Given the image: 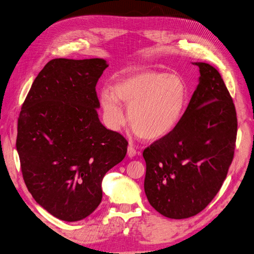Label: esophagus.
<instances>
[{"instance_id":"1","label":"esophagus","mask_w":254,"mask_h":254,"mask_svg":"<svg viewBox=\"0 0 254 254\" xmlns=\"http://www.w3.org/2000/svg\"><path fill=\"white\" fill-rule=\"evenodd\" d=\"M136 154H139V152H137L132 146H128V148H127V156L129 158H133Z\"/></svg>"}]
</instances>
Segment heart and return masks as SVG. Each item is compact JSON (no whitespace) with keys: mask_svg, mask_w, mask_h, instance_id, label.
<instances>
[{"mask_svg":"<svg viewBox=\"0 0 254 254\" xmlns=\"http://www.w3.org/2000/svg\"><path fill=\"white\" fill-rule=\"evenodd\" d=\"M188 98L185 81L177 75L155 70H139L104 86L99 103L106 123L120 127L125 116L122 104L128 106L127 120L139 137L159 140L172 133L182 120Z\"/></svg>","mask_w":254,"mask_h":254,"instance_id":"obj_1","label":"heart"}]
</instances>
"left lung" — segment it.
<instances>
[{"instance_id": "8db88e82", "label": "left lung", "mask_w": 254, "mask_h": 254, "mask_svg": "<svg viewBox=\"0 0 254 254\" xmlns=\"http://www.w3.org/2000/svg\"><path fill=\"white\" fill-rule=\"evenodd\" d=\"M199 83L176 129L143 151L144 193L172 219L201 212L220 190L233 160L237 118L218 71L204 62Z\"/></svg>"}]
</instances>
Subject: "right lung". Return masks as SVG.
I'll list each match as a JSON object with an SVG mask.
<instances>
[{"instance_id":"add662e5","label":"right lung","mask_w":254,"mask_h":254,"mask_svg":"<svg viewBox=\"0 0 254 254\" xmlns=\"http://www.w3.org/2000/svg\"><path fill=\"white\" fill-rule=\"evenodd\" d=\"M106 67L101 58L49 61L19 116L16 147L25 184L63 221L82 220L98 207L104 175L127 151V139L98 119L95 86Z\"/></svg>"}]
</instances>
